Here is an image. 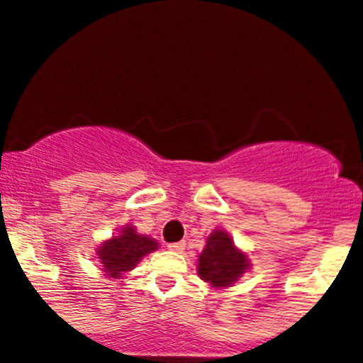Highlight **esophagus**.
<instances>
[{
  "mask_svg": "<svg viewBox=\"0 0 363 363\" xmlns=\"http://www.w3.org/2000/svg\"><path fill=\"white\" fill-rule=\"evenodd\" d=\"M167 247L174 252H182V251H184V247H186V242H172V244H169Z\"/></svg>",
  "mask_w": 363,
  "mask_h": 363,
  "instance_id": "1",
  "label": "esophagus"
}]
</instances>
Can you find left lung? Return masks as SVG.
I'll use <instances>...</instances> for the list:
<instances>
[{"instance_id":"obj_1","label":"left lung","mask_w":363,"mask_h":363,"mask_svg":"<svg viewBox=\"0 0 363 363\" xmlns=\"http://www.w3.org/2000/svg\"><path fill=\"white\" fill-rule=\"evenodd\" d=\"M249 268L247 257L235 249L230 235L216 230L208 237L206 247L199 254L198 274L216 289L230 286Z\"/></svg>"}]
</instances>
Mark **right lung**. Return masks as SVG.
<instances>
[{
	"instance_id": "add662e5",
	"label": "right lung",
	"mask_w": 363,
	"mask_h": 363,
	"mask_svg": "<svg viewBox=\"0 0 363 363\" xmlns=\"http://www.w3.org/2000/svg\"><path fill=\"white\" fill-rule=\"evenodd\" d=\"M158 244L150 237L136 234L133 227H124L121 235L112 237L99 249V259L109 277L119 278V274L129 272L148 252L155 251Z\"/></svg>"
}]
</instances>
